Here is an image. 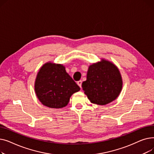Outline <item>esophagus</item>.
Wrapping results in <instances>:
<instances>
[{"mask_svg": "<svg viewBox=\"0 0 154 154\" xmlns=\"http://www.w3.org/2000/svg\"><path fill=\"white\" fill-rule=\"evenodd\" d=\"M82 80H79V81H77V84H78V85L80 87V88H81L82 87Z\"/></svg>", "mask_w": 154, "mask_h": 154, "instance_id": "34e87169", "label": "esophagus"}]
</instances>
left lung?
<instances>
[{"instance_id":"8db88e82","label":"left lung","mask_w":154,"mask_h":154,"mask_svg":"<svg viewBox=\"0 0 154 154\" xmlns=\"http://www.w3.org/2000/svg\"><path fill=\"white\" fill-rule=\"evenodd\" d=\"M82 87L92 103L106 105L119 96L122 80L114 64L102 60L88 67L87 80L82 82Z\"/></svg>"}]
</instances>
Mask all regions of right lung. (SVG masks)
<instances>
[{"instance_id": "right-lung-1", "label": "right lung", "mask_w": 154, "mask_h": 154, "mask_svg": "<svg viewBox=\"0 0 154 154\" xmlns=\"http://www.w3.org/2000/svg\"><path fill=\"white\" fill-rule=\"evenodd\" d=\"M80 87L60 64L47 63L36 77L35 91L38 100L51 108H62L68 104L71 95Z\"/></svg>"}]
</instances>
